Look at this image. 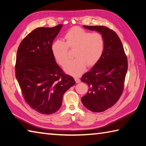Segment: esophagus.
I'll return each mask as SVG.
<instances>
[{"label": "esophagus", "instance_id": "1", "mask_svg": "<svg viewBox=\"0 0 146 146\" xmlns=\"http://www.w3.org/2000/svg\"><path fill=\"white\" fill-rule=\"evenodd\" d=\"M75 80L76 83H80V79L78 77H77V76L75 77Z\"/></svg>", "mask_w": 146, "mask_h": 146}]
</instances>
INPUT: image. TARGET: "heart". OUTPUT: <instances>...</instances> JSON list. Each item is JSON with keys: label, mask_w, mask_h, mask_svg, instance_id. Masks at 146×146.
I'll return each mask as SVG.
<instances>
[{"label": "heart", "mask_w": 146, "mask_h": 146, "mask_svg": "<svg viewBox=\"0 0 146 146\" xmlns=\"http://www.w3.org/2000/svg\"><path fill=\"white\" fill-rule=\"evenodd\" d=\"M65 42L57 40L51 46V51L57 62L64 66L70 58V51H74L76 58L66 64V72L78 76L85 71L86 66H95L102 57L105 48L102 35L91 33L80 27H73L64 35Z\"/></svg>", "instance_id": "obj_1"}]
</instances>
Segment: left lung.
<instances>
[{
	"instance_id": "8db88e82",
	"label": "left lung",
	"mask_w": 146,
	"mask_h": 146,
	"mask_svg": "<svg viewBox=\"0 0 146 146\" xmlns=\"http://www.w3.org/2000/svg\"><path fill=\"white\" fill-rule=\"evenodd\" d=\"M102 35L105 48L100 60L81 81L87 83L88 92L82 97L85 107L93 112H103L117 103L122 95L127 71V58L120 38L104 26H84Z\"/></svg>"
}]
</instances>
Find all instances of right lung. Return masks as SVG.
I'll use <instances>...</instances> for the list:
<instances>
[{"instance_id":"right-lung-1","label":"right lung","mask_w":146,"mask_h":146,"mask_svg":"<svg viewBox=\"0 0 146 146\" xmlns=\"http://www.w3.org/2000/svg\"><path fill=\"white\" fill-rule=\"evenodd\" d=\"M37 28L20 44L15 76L24 100L39 113L51 115L60 109L64 94L75 81L56 64L51 46L62 27Z\"/></svg>"}]
</instances>
